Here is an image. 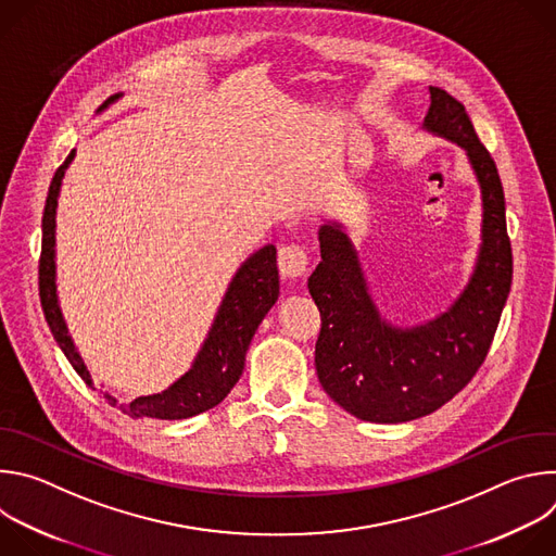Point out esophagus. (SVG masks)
<instances>
[{
	"mask_svg": "<svg viewBox=\"0 0 556 556\" xmlns=\"http://www.w3.org/2000/svg\"><path fill=\"white\" fill-rule=\"evenodd\" d=\"M277 262H279L281 277H286V279H299V277H303V275L307 273V264H309L307 253H305L301 247H294V244L283 247V249L279 251Z\"/></svg>",
	"mask_w": 556,
	"mask_h": 556,
	"instance_id": "1",
	"label": "esophagus"
}]
</instances>
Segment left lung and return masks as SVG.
Here are the masks:
<instances>
[{"instance_id":"left-lung-1","label":"left lung","mask_w":556,"mask_h":556,"mask_svg":"<svg viewBox=\"0 0 556 556\" xmlns=\"http://www.w3.org/2000/svg\"><path fill=\"white\" fill-rule=\"evenodd\" d=\"M422 129L464 149L482 191V244L459 296L435 319L399 328L382 319L341 222L319 228L321 262L307 290L321 312L314 350L319 382L358 420L395 425L433 414L468 384L484 363L513 283L506 202L495 161L464 105L429 88Z\"/></svg>"}]
</instances>
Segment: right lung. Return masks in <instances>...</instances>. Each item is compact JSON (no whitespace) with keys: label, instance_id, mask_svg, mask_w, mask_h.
I'll list each match as a JSON object with an SVG mask.
<instances>
[{"label":"right lung","instance_id":"right-lung-1","mask_svg":"<svg viewBox=\"0 0 556 556\" xmlns=\"http://www.w3.org/2000/svg\"><path fill=\"white\" fill-rule=\"evenodd\" d=\"M123 94L110 97L101 110L118 101ZM76 149L70 151L65 163L56 169L43 208V240H41V260H39V296L46 314V321L61 352L74 367V371L86 380V384L94 387L92 376L78 354L65 319L59 307L56 296V200L61 191V182L65 169L74 161ZM279 296V270H277V249L273 244L253 253L228 283V290L217 307L215 321L187 374H182L172 387L161 393L138 395L129 403H121L112 393H103L108 405L121 409L131 418H157V420H182L198 416L206 409L219 405L228 391L240 380L244 371V361L249 345L264 321L268 309L275 305Z\"/></svg>","mask_w":556,"mask_h":556}]
</instances>
